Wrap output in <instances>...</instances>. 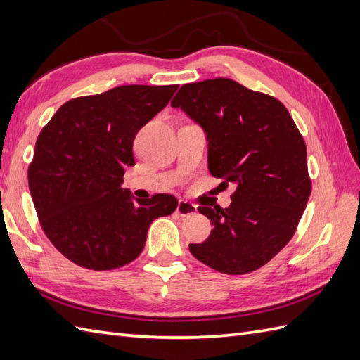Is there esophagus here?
<instances>
[{
	"instance_id": "obj_1",
	"label": "esophagus",
	"mask_w": 360,
	"mask_h": 360,
	"mask_svg": "<svg viewBox=\"0 0 360 360\" xmlns=\"http://www.w3.org/2000/svg\"><path fill=\"white\" fill-rule=\"evenodd\" d=\"M176 212H178L181 217H190V215H195V213L198 212V207L193 202L181 200L178 202V209H176Z\"/></svg>"
}]
</instances>
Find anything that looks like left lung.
<instances>
[{
  "instance_id": "obj_1",
  "label": "left lung",
  "mask_w": 360,
  "mask_h": 360,
  "mask_svg": "<svg viewBox=\"0 0 360 360\" xmlns=\"http://www.w3.org/2000/svg\"><path fill=\"white\" fill-rule=\"evenodd\" d=\"M209 141V170L236 186L227 209L204 207L213 231L192 255L229 275L257 271L292 238L311 195L307 143L286 106L232 79L186 83L172 101Z\"/></svg>"
}]
</instances>
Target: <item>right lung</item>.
<instances>
[{
	"label": "right lung",
	"mask_w": 360,
	"mask_h": 360,
	"mask_svg": "<svg viewBox=\"0 0 360 360\" xmlns=\"http://www.w3.org/2000/svg\"><path fill=\"white\" fill-rule=\"evenodd\" d=\"M178 85H124L60 106L38 134L29 164L30 196L43 232L70 262L111 271L141 255L153 219L178 207L172 195L129 196L139 129L170 102Z\"/></svg>",
	"instance_id": "add662e5"
}]
</instances>
